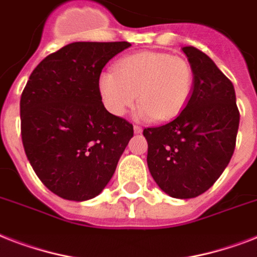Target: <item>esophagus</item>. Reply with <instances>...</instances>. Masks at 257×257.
Returning a JSON list of instances; mask_svg holds the SVG:
<instances>
[{
  "mask_svg": "<svg viewBox=\"0 0 257 257\" xmlns=\"http://www.w3.org/2000/svg\"><path fill=\"white\" fill-rule=\"evenodd\" d=\"M133 131H135V133H136V135H139V133L143 132V128H141V126H139V125H135V126H133Z\"/></svg>",
  "mask_w": 257,
  "mask_h": 257,
  "instance_id": "esophagus-1",
  "label": "esophagus"
}]
</instances>
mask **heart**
Instances as JSON below:
<instances>
[{
    "label": "heart",
    "instance_id": "obj_1",
    "mask_svg": "<svg viewBox=\"0 0 257 257\" xmlns=\"http://www.w3.org/2000/svg\"><path fill=\"white\" fill-rule=\"evenodd\" d=\"M98 77L102 104L113 116H122L139 97L137 116L169 121L187 105L193 86V70L183 57L161 52L129 54Z\"/></svg>",
    "mask_w": 257,
    "mask_h": 257
}]
</instances>
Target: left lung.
<instances>
[{
  "label": "left lung",
  "mask_w": 257,
  "mask_h": 257,
  "mask_svg": "<svg viewBox=\"0 0 257 257\" xmlns=\"http://www.w3.org/2000/svg\"><path fill=\"white\" fill-rule=\"evenodd\" d=\"M193 88L175 120L145 128L147 163L153 180L175 199H192L215 184L231 161L240 113L235 88L201 50L184 46Z\"/></svg>",
  "instance_id": "8db88e82"
}]
</instances>
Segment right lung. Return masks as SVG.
Masks as SVG:
<instances>
[{"instance_id": "right-lung-1", "label": "right lung", "mask_w": 257, "mask_h": 257, "mask_svg": "<svg viewBox=\"0 0 257 257\" xmlns=\"http://www.w3.org/2000/svg\"><path fill=\"white\" fill-rule=\"evenodd\" d=\"M126 41L73 42L32 72L20 101L26 157L49 191L65 200L100 195L133 136V125L105 109L98 77Z\"/></svg>"}]
</instances>
